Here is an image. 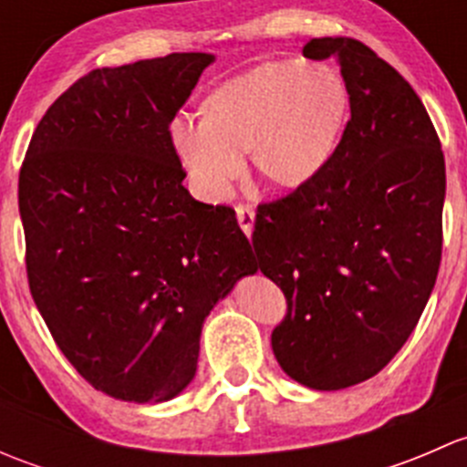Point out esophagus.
<instances>
[{"instance_id": "1", "label": "esophagus", "mask_w": 467, "mask_h": 467, "mask_svg": "<svg viewBox=\"0 0 467 467\" xmlns=\"http://www.w3.org/2000/svg\"><path fill=\"white\" fill-rule=\"evenodd\" d=\"M234 210H237V221L242 225V230L246 234H251L253 225H255V210L251 205H237Z\"/></svg>"}]
</instances>
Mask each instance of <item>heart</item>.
Wrapping results in <instances>:
<instances>
[{"instance_id": "b5f03b06", "label": "heart", "mask_w": 467, "mask_h": 467, "mask_svg": "<svg viewBox=\"0 0 467 467\" xmlns=\"http://www.w3.org/2000/svg\"><path fill=\"white\" fill-rule=\"evenodd\" d=\"M350 94L318 60H273L221 83L201 103V121L176 117L169 142L196 194L219 203L242 176V153L273 187L298 190L329 164L346 129Z\"/></svg>"}]
</instances>
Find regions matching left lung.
Returning a JSON list of instances; mask_svg holds the SVG:
<instances>
[{"label": "left lung", "mask_w": 467, "mask_h": 467, "mask_svg": "<svg viewBox=\"0 0 467 467\" xmlns=\"http://www.w3.org/2000/svg\"><path fill=\"white\" fill-rule=\"evenodd\" d=\"M303 54L337 60L350 119L321 176L257 207L253 248L286 298L277 364L307 389L338 390L378 375L430 300L445 158L420 97L370 47L314 37Z\"/></svg>", "instance_id": "left-lung-1"}]
</instances>
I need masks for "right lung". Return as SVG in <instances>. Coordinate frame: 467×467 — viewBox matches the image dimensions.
Segmentation results:
<instances>
[{"label": "right lung", "instance_id": "add662e5", "mask_svg": "<svg viewBox=\"0 0 467 467\" xmlns=\"http://www.w3.org/2000/svg\"><path fill=\"white\" fill-rule=\"evenodd\" d=\"M212 54L92 69L49 106L20 169L26 275L88 384L167 402L196 375L207 314L257 271L233 207L185 190L169 124Z\"/></svg>", "mask_w": 467, "mask_h": 467}]
</instances>
